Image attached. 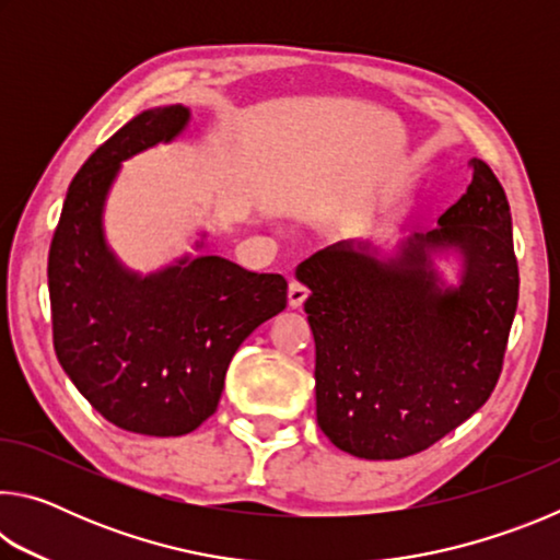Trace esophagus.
Masks as SVG:
<instances>
[{"label": "esophagus", "mask_w": 560, "mask_h": 560, "mask_svg": "<svg viewBox=\"0 0 560 560\" xmlns=\"http://www.w3.org/2000/svg\"><path fill=\"white\" fill-rule=\"evenodd\" d=\"M306 296H308V289L303 287L301 281H291L289 283V306L291 308H299L303 301H306Z\"/></svg>", "instance_id": "1"}]
</instances>
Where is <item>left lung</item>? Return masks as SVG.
Listing matches in <instances>:
<instances>
[{"label": "left lung", "instance_id": "left-lung-1", "mask_svg": "<svg viewBox=\"0 0 560 560\" xmlns=\"http://www.w3.org/2000/svg\"><path fill=\"white\" fill-rule=\"evenodd\" d=\"M471 185L393 259L340 242L299 264L316 340V420L360 459L432 447L489 400L518 303L504 187L485 160ZM454 248L463 279L444 288L431 252Z\"/></svg>", "mask_w": 560, "mask_h": 560}]
</instances>
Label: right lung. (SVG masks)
<instances>
[{
	"mask_svg": "<svg viewBox=\"0 0 560 560\" xmlns=\"http://www.w3.org/2000/svg\"><path fill=\"white\" fill-rule=\"evenodd\" d=\"M187 120L185 106H163L110 136L71 179L49 249L56 358L93 410L150 438H179L214 415L236 348L287 308L281 273L183 257L140 277L108 249L103 205L120 163L170 143Z\"/></svg>",
	"mask_w": 560,
	"mask_h": 560,
	"instance_id": "1",
	"label": "right lung"
}]
</instances>
